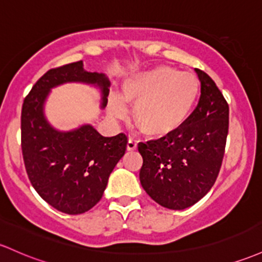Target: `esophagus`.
I'll return each mask as SVG.
<instances>
[{
    "label": "esophagus",
    "instance_id": "obj_1",
    "mask_svg": "<svg viewBox=\"0 0 262 262\" xmlns=\"http://www.w3.org/2000/svg\"><path fill=\"white\" fill-rule=\"evenodd\" d=\"M136 149H137V142H136V140L129 139L128 143H126V150L133 151V150H136Z\"/></svg>",
    "mask_w": 262,
    "mask_h": 262
}]
</instances>
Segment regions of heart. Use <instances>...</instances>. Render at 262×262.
Listing matches in <instances>:
<instances>
[{"label":"heart","mask_w":262,"mask_h":262,"mask_svg":"<svg viewBox=\"0 0 262 262\" xmlns=\"http://www.w3.org/2000/svg\"><path fill=\"white\" fill-rule=\"evenodd\" d=\"M199 97L200 82L194 74L158 66L125 79L122 99L112 97L108 112L120 119L126 114L122 102L133 105L134 124L140 133L150 139H166L188 123Z\"/></svg>","instance_id":"heart-1"}]
</instances>
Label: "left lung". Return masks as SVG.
Here are the masks:
<instances>
[{"mask_svg": "<svg viewBox=\"0 0 262 262\" xmlns=\"http://www.w3.org/2000/svg\"><path fill=\"white\" fill-rule=\"evenodd\" d=\"M195 72L201 96L188 123L166 139L138 144L143 189L171 210H184L208 194L219 175L228 137V103L205 72Z\"/></svg>", "mask_w": 262, "mask_h": 262, "instance_id": "8db88e82", "label": "left lung"}]
</instances>
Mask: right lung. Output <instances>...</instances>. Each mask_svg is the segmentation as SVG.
Returning <instances> with one entry per match:
<instances>
[{
  "label": "right lung",
  "instance_id": "obj_1",
  "mask_svg": "<svg viewBox=\"0 0 262 262\" xmlns=\"http://www.w3.org/2000/svg\"><path fill=\"white\" fill-rule=\"evenodd\" d=\"M84 83L100 92V108L107 105L108 77L87 72L83 61L46 72L26 97L21 114V142L26 171L34 190L58 211L83 214L102 199L109 175L126 149V136L103 137L91 124L62 132L45 116L52 88Z\"/></svg>",
  "mask_w": 262,
  "mask_h": 262
}]
</instances>
